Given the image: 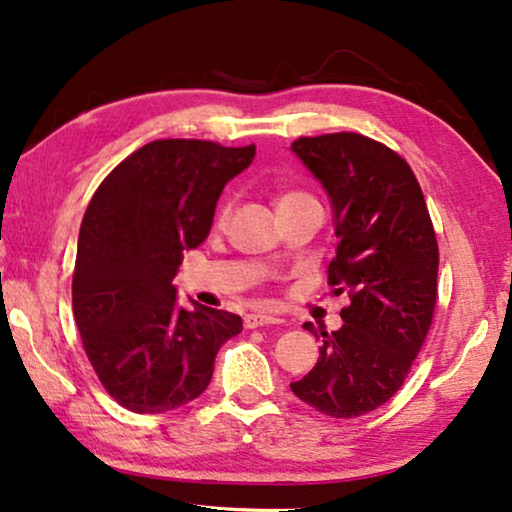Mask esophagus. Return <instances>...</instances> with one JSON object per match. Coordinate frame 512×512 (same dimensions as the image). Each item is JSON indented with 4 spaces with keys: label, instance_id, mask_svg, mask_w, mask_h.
I'll list each match as a JSON object with an SVG mask.
<instances>
[{
    "label": "esophagus",
    "instance_id": "1",
    "mask_svg": "<svg viewBox=\"0 0 512 512\" xmlns=\"http://www.w3.org/2000/svg\"><path fill=\"white\" fill-rule=\"evenodd\" d=\"M273 323H280V319H275V316H269V314H246L243 316V326H246L248 330L273 326Z\"/></svg>",
    "mask_w": 512,
    "mask_h": 512
}]
</instances>
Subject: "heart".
Instances as JSON below:
<instances>
[{"instance_id": "b5f03b06", "label": "heart", "mask_w": 512, "mask_h": 512, "mask_svg": "<svg viewBox=\"0 0 512 512\" xmlns=\"http://www.w3.org/2000/svg\"><path fill=\"white\" fill-rule=\"evenodd\" d=\"M307 196L305 193L300 191H282L280 198H278V209L285 207V205H291V202H298V200H305ZM227 214H230V202H223L221 205V212H218V223H223Z\"/></svg>"}]
</instances>
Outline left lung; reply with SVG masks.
Wrapping results in <instances>:
<instances>
[{
    "label": "left lung",
    "instance_id": "1",
    "mask_svg": "<svg viewBox=\"0 0 512 512\" xmlns=\"http://www.w3.org/2000/svg\"><path fill=\"white\" fill-rule=\"evenodd\" d=\"M291 150L330 196L339 243L328 285L351 300L344 326L321 330L319 360L291 392L328 417H360L399 392L431 330L433 221L408 161L387 145L337 132L300 136ZM303 328L316 335L312 323Z\"/></svg>",
    "mask_w": 512,
    "mask_h": 512
}]
</instances>
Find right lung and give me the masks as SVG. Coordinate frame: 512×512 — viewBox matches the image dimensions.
<instances>
[{
    "instance_id": "right-lung-1",
    "label": "right lung",
    "mask_w": 512,
    "mask_h": 512,
    "mask_svg": "<svg viewBox=\"0 0 512 512\" xmlns=\"http://www.w3.org/2000/svg\"><path fill=\"white\" fill-rule=\"evenodd\" d=\"M255 145L159 139L97 186L81 221L72 312L88 362L113 401L141 415L205 392L218 348L241 316L184 310L173 278L182 253L212 230L223 186L253 164Z\"/></svg>"
}]
</instances>
